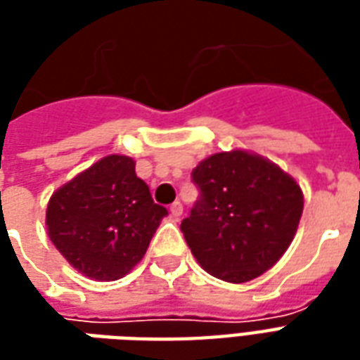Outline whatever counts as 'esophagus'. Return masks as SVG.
Instances as JSON below:
<instances>
[{
    "label": "esophagus",
    "instance_id": "esophagus-1",
    "mask_svg": "<svg viewBox=\"0 0 360 360\" xmlns=\"http://www.w3.org/2000/svg\"><path fill=\"white\" fill-rule=\"evenodd\" d=\"M169 212H172V216L173 218H179L181 214H183V204L177 200V202H173L172 206H169Z\"/></svg>",
    "mask_w": 360,
    "mask_h": 360
}]
</instances>
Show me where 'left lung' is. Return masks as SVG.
Returning <instances> with one entry per match:
<instances>
[{"label":"left lung","mask_w":360,"mask_h":360,"mask_svg":"<svg viewBox=\"0 0 360 360\" xmlns=\"http://www.w3.org/2000/svg\"><path fill=\"white\" fill-rule=\"evenodd\" d=\"M191 177L198 200L181 231L198 264L231 283L270 270L301 219L302 193L295 179L243 150L206 158Z\"/></svg>","instance_id":"1"}]
</instances>
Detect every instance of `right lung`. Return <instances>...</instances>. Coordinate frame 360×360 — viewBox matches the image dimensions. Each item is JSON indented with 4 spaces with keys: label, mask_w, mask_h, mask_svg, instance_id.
I'll use <instances>...</instances> for the list:
<instances>
[{
    "label": "right lung",
    "mask_w": 360,
    "mask_h": 360,
    "mask_svg": "<svg viewBox=\"0 0 360 360\" xmlns=\"http://www.w3.org/2000/svg\"><path fill=\"white\" fill-rule=\"evenodd\" d=\"M167 210L152 200L127 156H105L53 193L51 243L86 278L113 281L133 270Z\"/></svg>",
    "instance_id": "add662e5"
}]
</instances>
